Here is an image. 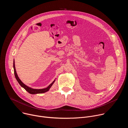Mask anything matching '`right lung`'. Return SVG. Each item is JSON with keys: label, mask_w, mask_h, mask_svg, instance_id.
<instances>
[{"label": "right lung", "mask_w": 128, "mask_h": 128, "mask_svg": "<svg viewBox=\"0 0 128 128\" xmlns=\"http://www.w3.org/2000/svg\"><path fill=\"white\" fill-rule=\"evenodd\" d=\"M13 67H14V76L16 80L18 81V82H19V84H20V85L23 88L26 90H27V92L31 94H42V93H46L50 89V88L52 87V84H54V83L55 82V80H54L47 88H42V89H35V88H30L27 86H26L25 84H24L21 80L19 78V76H18L17 74H16V68H15V64H14H14H13Z\"/></svg>", "instance_id": "right-lung-1"}]
</instances>
